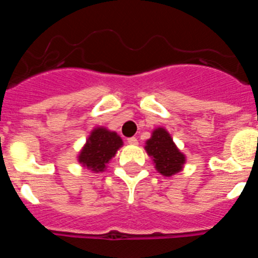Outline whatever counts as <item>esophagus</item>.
Returning a JSON list of instances; mask_svg holds the SVG:
<instances>
[{"instance_id":"obj_1","label":"esophagus","mask_w":258,"mask_h":258,"mask_svg":"<svg viewBox=\"0 0 258 258\" xmlns=\"http://www.w3.org/2000/svg\"><path fill=\"white\" fill-rule=\"evenodd\" d=\"M127 143H129V145H137V143H138V140H137L136 137H131V138H127Z\"/></svg>"}]
</instances>
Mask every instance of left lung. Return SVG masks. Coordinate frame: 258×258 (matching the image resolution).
<instances>
[{
  "label": "left lung",
  "mask_w": 258,
  "mask_h": 258,
  "mask_svg": "<svg viewBox=\"0 0 258 258\" xmlns=\"http://www.w3.org/2000/svg\"><path fill=\"white\" fill-rule=\"evenodd\" d=\"M145 149L150 156L154 157L157 172L165 177H170L182 170L184 155L179 152L172 137L163 127H157L154 131L151 138L146 142Z\"/></svg>",
  "instance_id": "left-lung-1"
}]
</instances>
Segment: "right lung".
Masks as SVG:
<instances>
[{"label": "right lung", "instance_id": "obj_1", "mask_svg": "<svg viewBox=\"0 0 258 258\" xmlns=\"http://www.w3.org/2000/svg\"><path fill=\"white\" fill-rule=\"evenodd\" d=\"M122 146L121 138L104 127H97L86 141L83 151L79 155V161L94 172H102L106 168L116 151Z\"/></svg>", "mask_w": 258, "mask_h": 258}]
</instances>
